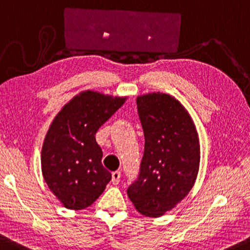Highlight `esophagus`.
Segmentation results:
<instances>
[{"label": "esophagus", "mask_w": 250, "mask_h": 250, "mask_svg": "<svg viewBox=\"0 0 250 250\" xmlns=\"http://www.w3.org/2000/svg\"><path fill=\"white\" fill-rule=\"evenodd\" d=\"M120 178H121V172L120 171H114L112 174V183L114 185H118L120 182Z\"/></svg>", "instance_id": "34e87169"}]
</instances>
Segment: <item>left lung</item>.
Instances as JSON below:
<instances>
[{"instance_id": "8db88e82", "label": "left lung", "mask_w": 250, "mask_h": 250, "mask_svg": "<svg viewBox=\"0 0 250 250\" xmlns=\"http://www.w3.org/2000/svg\"><path fill=\"white\" fill-rule=\"evenodd\" d=\"M137 111L145 147L139 176L127 193L142 215L160 217L175 208L194 185L200 143L191 115L172 96H138Z\"/></svg>"}]
</instances>
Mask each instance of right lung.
Returning <instances> with one entry per match:
<instances>
[{
	"label": "right lung",
	"mask_w": 250,
	"mask_h": 250,
	"mask_svg": "<svg viewBox=\"0 0 250 250\" xmlns=\"http://www.w3.org/2000/svg\"><path fill=\"white\" fill-rule=\"evenodd\" d=\"M127 101L86 90L56 115L41 152L43 178L62 206L81 210L104 192L112 174L103 167L96 132Z\"/></svg>",
	"instance_id": "1"
}]
</instances>
